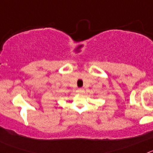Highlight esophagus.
I'll return each mask as SVG.
<instances>
[{"label":"esophagus","instance_id":"obj_1","mask_svg":"<svg viewBox=\"0 0 153 153\" xmlns=\"http://www.w3.org/2000/svg\"><path fill=\"white\" fill-rule=\"evenodd\" d=\"M77 93H84V90H83V89H78V90H77Z\"/></svg>","mask_w":153,"mask_h":153}]
</instances>
